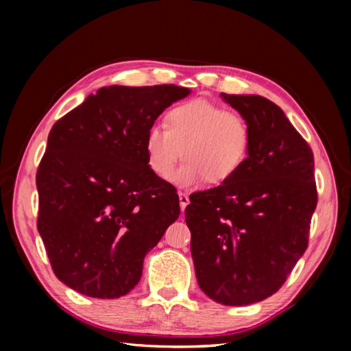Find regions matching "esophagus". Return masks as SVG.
<instances>
[{
	"instance_id": "obj_1",
	"label": "esophagus",
	"mask_w": 351,
	"mask_h": 351,
	"mask_svg": "<svg viewBox=\"0 0 351 351\" xmlns=\"http://www.w3.org/2000/svg\"><path fill=\"white\" fill-rule=\"evenodd\" d=\"M190 203V199H189V195H186V193H182V192H180V206H181V210H184L187 207V204Z\"/></svg>"
}]
</instances>
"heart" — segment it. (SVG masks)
<instances>
[{"label": "heart", "instance_id": "heart-1", "mask_svg": "<svg viewBox=\"0 0 351 351\" xmlns=\"http://www.w3.org/2000/svg\"><path fill=\"white\" fill-rule=\"evenodd\" d=\"M251 145L247 119L207 99L175 105L165 114V128L152 125L144 139L148 169L161 180L171 175L182 153L186 161L171 178L180 187L232 180L246 164Z\"/></svg>", "mask_w": 351, "mask_h": 351}]
</instances>
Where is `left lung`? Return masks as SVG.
Here are the masks:
<instances>
[{
    "mask_svg": "<svg viewBox=\"0 0 351 351\" xmlns=\"http://www.w3.org/2000/svg\"><path fill=\"white\" fill-rule=\"evenodd\" d=\"M221 97L247 119L251 153L232 180L190 195L186 223L199 288L218 304L241 306L287 282L308 247L317 189L311 148L274 102Z\"/></svg>",
    "mask_w": 351,
    "mask_h": 351,
    "instance_id": "8db88e82",
    "label": "left lung"
}]
</instances>
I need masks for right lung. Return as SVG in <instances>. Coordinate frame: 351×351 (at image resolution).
<instances>
[{
  "mask_svg": "<svg viewBox=\"0 0 351 351\" xmlns=\"http://www.w3.org/2000/svg\"><path fill=\"white\" fill-rule=\"evenodd\" d=\"M187 94L176 85L105 86L52 127L37 170V229L54 274L77 293L128 294L180 217L176 189L148 169L144 139Z\"/></svg>",
  "mask_w": 351,
  "mask_h": 351,
  "instance_id": "1",
  "label": "right lung"
}]
</instances>
